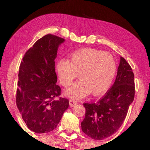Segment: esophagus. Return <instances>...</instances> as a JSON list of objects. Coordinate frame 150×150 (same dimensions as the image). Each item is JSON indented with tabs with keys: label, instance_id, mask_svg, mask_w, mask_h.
Returning <instances> with one entry per match:
<instances>
[{
	"label": "esophagus",
	"instance_id": "1",
	"mask_svg": "<svg viewBox=\"0 0 150 150\" xmlns=\"http://www.w3.org/2000/svg\"><path fill=\"white\" fill-rule=\"evenodd\" d=\"M77 104V103L76 102V101L73 100L72 99H70L69 100V105L71 106H74L75 105H76Z\"/></svg>",
	"mask_w": 150,
	"mask_h": 150
}]
</instances>
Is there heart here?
I'll list each match as a JSON object with an SVG mask.
<instances>
[{
	"label": "heart",
	"instance_id": "obj_1",
	"mask_svg": "<svg viewBox=\"0 0 150 150\" xmlns=\"http://www.w3.org/2000/svg\"><path fill=\"white\" fill-rule=\"evenodd\" d=\"M116 63L112 55L107 52L83 48L70 55L69 60H60L56 64V71L60 83L69 87L73 80L80 77L67 91V95L75 99L91 93L100 95L110 87L115 77Z\"/></svg>",
	"mask_w": 150,
	"mask_h": 150
}]
</instances>
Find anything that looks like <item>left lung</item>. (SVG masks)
<instances>
[{
    "label": "left lung",
    "mask_w": 150,
    "mask_h": 150,
    "mask_svg": "<svg viewBox=\"0 0 150 150\" xmlns=\"http://www.w3.org/2000/svg\"><path fill=\"white\" fill-rule=\"evenodd\" d=\"M135 95L134 75L124 57H120L113 85L96 103H84L86 112L81 122L83 132L96 140L108 138L123 124Z\"/></svg>",
    "instance_id": "8db88e82"
}]
</instances>
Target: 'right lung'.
<instances>
[{
    "label": "right lung",
    "instance_id": "right-lung-1",
    "mask_svg": "<svg viewBox=\"0 0 150 150\" xmlns=\"http://www.w3.org/2000/svg\"><path fill=\"white\" fill-rule=\"evenodd\" d=\"M62 38L47 34L35 42L20 63L16 103L20 115L30 130L47 133L56 128L69 100L55 98L61 95L56 84L55 59Z\"/></svg>",
    "mask_w": 150,
    "mask_h": 150
}]
</instances>
